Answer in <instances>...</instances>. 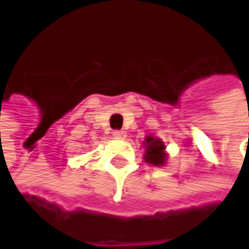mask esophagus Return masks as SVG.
I'll use <instances>...</instances> for the list:
<instances>
[{"mask_svg": "<svg viewBox=\"0 0 249 249\" xmlns=\"http://www.w3.org/2000/svg\"><path fill=\"white\" fill-rule=\"evenodd\" d=\"M112 135H114L115 138H125V137H126V132L123 131V129H115V131L112 132Z\"/></svg>", "mask_w": 249, "mask_h": 249, "instance_id": "esophagus-1", "label": "esophagus"}]
</instances>
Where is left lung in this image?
<instances>
[{"mask_svg": "<svg viewBox=\"0 0 249 249\" xmlns=\"http://www.w3.org/2000/svg\"><path fill=\"white\" fill-rule=\"evenodd\" d=\"M145 145V156L144 160L154 166H163L166 163V153H164V144L159 138L147 137L144 141Z\"/></svg>", "mask_w": 249, "mask_h": 249, "instance_id": "1", "label": "left lung"}]
</instances>
